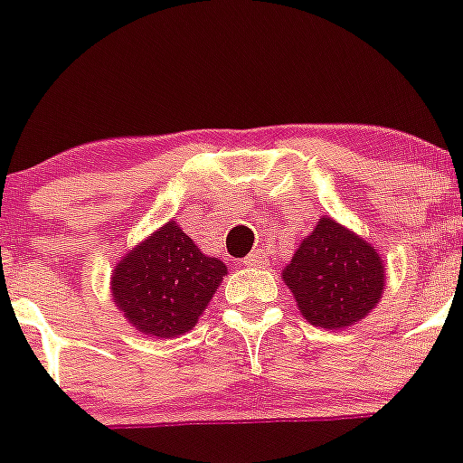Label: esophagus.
<instances>
[{"mask_svg": "<svg viewBox=\"0 0 463 463\" xmlns=\"http://www.w3.org/2000/svg\"><path fill=\"white\" fill-rule=\"evenodd\" d=\"M244 264L246 266H261V264H264V255H261V250H253L250 255H246Z\"/></svg>", "mask_w": 463, "mask_h": 463, "instance_id": "esophagus-1", "label": "esophagus"}]
</instances>
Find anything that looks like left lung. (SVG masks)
Masks as SVG:
<instances>
[{
  "instance_id": "obj_1",
  "label": "left lung",
  "mask_w": 463,
  "mask_h": 463,
  "mask_svg": "<svg viewBox=\"0 0 463 463\" xmlns=\"http://www.w3.org/2000/svg\"><path fill=\"white\" fill-rule=\"evenodd\" d=\"M282 279L307 322L345 329L378 305L385 269L374 246L331 217H322L282 270Z\"/></svg>"
}]
</instances>
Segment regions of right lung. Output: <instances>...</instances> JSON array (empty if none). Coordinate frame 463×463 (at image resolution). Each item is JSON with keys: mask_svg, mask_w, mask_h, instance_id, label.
Segmentation results:
<instances>
[{"mask_svg": "<svg viewBox=\"0 0 463 463\" xmlns=\"http://www.w3.org/2000/svg\"><path fill=\"white\" fill-rule=\"evenodd\" d=\"M226 264L208 258L167 222L125 255L111 273V296L132 326L145 335L176 338L199 322Z\"/></svg>", "mask_w": 463, "mask_h": 463, "instance_id": "add662e5", "label": "right lung"}]
</instances>
